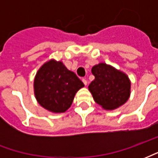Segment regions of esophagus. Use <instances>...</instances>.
I'll return each mask as SVG.
<instances>
[{"instance_id":"obj_1","label":"esophagus","mask_w":158,"mask_h":158,"mask_svg":"<svg viewBox=\"0 0 158 158\" xmlns=\"http://www.w3.org/2000/svg\"><path fill=\"white\" fill-rule=\"evenodd\" d=\"M82 81H83V83H84V85H87V84H88V81H87V79H83Z\"/></svg>"}]
</instances>
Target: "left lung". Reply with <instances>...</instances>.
<instances>
[{
  "label": "left lung",
  "instance_id": "left-lung-1",
  "mask_svg": "<svg viewBox=\"0 0 158 158\" xmlns=\"http://www.w3.org/2000/svg\"><path fill=\"white\" fill-rule=\"evenodd\" d=\"M91 72L95 79L89 84V90L104 109H116L129 100L131 83L124 73L103 62L94 66Z\"/></svg>",
  "mask_w": 158,
  "mask_h": 158
}]
</instances>
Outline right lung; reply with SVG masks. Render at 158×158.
<instances>
[{"label": "right lung", "mask_w": 158, "mask_h": 158, "mask_svg": "<svg viewBox=\"0 0 158 158\" xmlns=\"http://www.w3.org/2000/svg\"><path fill=\"white\" fill-rule=\"evenodd\" d=\"M84 84L62 62L52 59L44 63L34 80L35 96L40 105L55 113H64Z\"/></svg>", "instance_id": "add662e5"}]
</instances>
